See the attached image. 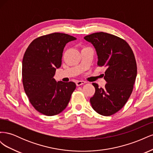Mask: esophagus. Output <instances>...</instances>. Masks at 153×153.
<instances>
[{
	"label": "esophagus",
	"mask_w": 153,
	"mask_h": 153,
	"mask_svg": "<svg viewBox=\"0 0 153 153\" xmlns=\"http://www.w3.org/2000/svg\"><path fill=\"white\" fill-rule=\"evenodd\" d=\"M85 84V81H76V84L77 86H80L81 85H83Z\"/></svg>",
	"instance_id": "1"
}]
</instances>
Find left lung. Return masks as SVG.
I'll list each match as a JSON object with an SVG mask.
<instances>
[{
	"label": "left lung",
	"instance_id": "left-lung-1",
	"mask_svg": "<svg viewBox=\"0 0 153 153\" xmlns=\"http://www.w3.org/2000/svg\"><path fill=\"white\" fill-rule=\"evenodd\" d=\"M94 46L98 66H105L104 88L96 83L95 93L91 98L92 107L97 113L109 116L117 112L127 102L135 84L137 68L135 55L126 41L106 32H96L84 37Z\"/></svg>",
	"mask_w": 153,
	"mask_h": 153
}]
</instances>
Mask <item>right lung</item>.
<instances>
[{"label": "right lung", "mask_w": 153, "mask_h": 153, "mask_svg": "<svg viewBox=\"0 0 153 153\" xmlns=\"http://www.w3.org/2000/svg\"><path fill=\"white\" fill-rule=\"evenodd\" d=\"M76 39L59 32L40 36L27 48L22 61V82L29 100L39 112L48 116L66 108L76 84L56 82V69L61 66L62 52L69 41Z\"/></svg>", "instance_id": "1"}]
</instances>
